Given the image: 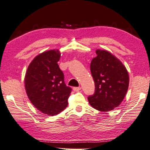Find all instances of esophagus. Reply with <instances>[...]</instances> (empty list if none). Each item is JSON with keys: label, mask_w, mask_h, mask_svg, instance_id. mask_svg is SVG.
<instances>
[{"label": "esophagus", "mask_w": 150, "mask_h": 150, "mask_svg": "<svg viewBox=\"0 0 150 150\" xmlns=\"http://www.w3.org/2000/svg\"><path fill=\"white\" fill-rule=\"evenodd\" d=\"M81 87H75V88H73V90L76 92H79V90H81Z\"/></svg>", "instance_id": "esophagus-1"}]
</instances>
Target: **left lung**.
<instances>
[{
  "instance_id": "8db88e82",
  "label": "left lung",
  "mask_w": 150,
  "mask_h": 150,
  "mask_svg": "<svg viewBox=\"0 0 150 150\" xmlns=\"http://www.w3.org/2000/svg\"><path fill=\"white\" fill-rule=\"evenodd\" d=\"M90 64L95 92L88 98L92 108L107 112L117 107L126 95L129 84L128 71L119 59L106 50H96Z\"/></svg>"
}]
</instances>
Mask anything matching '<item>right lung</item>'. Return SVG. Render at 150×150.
Returning <instances> with one entry per match:
<instances>
[{"label": "right lung", "mask_w": 150, "mask_h": 150, "mask_svg": "<svg viewBox=\"0 0 150 150\" xmlns=\"http://www.w3.org/2000/svg\"><path fill=\"white\" fill-rule=\"evenodd\" d=\"M58 49L40 53L28 67L24 85L28 97L38 110L48 115H56L68 105L71 88L64 82L63 72L58 62Z\"/></svg>", "instance_id": "obj_1"}]
</instances>
